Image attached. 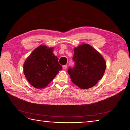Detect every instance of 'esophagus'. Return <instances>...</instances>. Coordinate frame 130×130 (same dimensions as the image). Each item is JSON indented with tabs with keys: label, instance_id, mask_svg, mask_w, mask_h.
<instances>
[{
	"label": "esophagus",
	"instance_id": "34e87169",
	"mask_svg": "<svg viewBox=\"0 0 130 130\" xmlns=\"http://www.w3.org/2000/svg\"><path fill=\"white\" fill-rule=\"evenodd\" d=\"M62 69H63L64 70H66L67 69V65H65L62 66Z\"/></svg>",
	"mask_w": 130,
	"mask_h": 130
}]
</instances>
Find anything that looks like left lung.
<instances>
[{"label": "left lung", "instance_id": "left-lung-1", "mask_svg": "<svg viewBox=\"0 0 130 130\" xmlns=\"http://www.w3.org/2000/svg\"><path fill=\"white\" fill-rule=\"evenodd\" d=\"M74 67L68 71L72 83L83 89L93 87L102 78L106 69L103 56L88 44L74 49Z\"/></svg>", "mask_w": 130, "mask_h": 130}]
</instances>
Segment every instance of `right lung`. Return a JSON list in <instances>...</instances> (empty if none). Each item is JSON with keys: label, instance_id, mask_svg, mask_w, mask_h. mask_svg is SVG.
Masks as SVG:
<instances>
[{"label": "right lung", "instance_id": "right-lung-1", "mask_svg": "<svg viewBox=\"0 0 130 130\" xmlns=\"http://www.w3.org/2000/svg\"><path fill=\"white\" fill-rule=\"evenodd\" d=\"M53 50V47L41 45L31 53L24 62V74L34 87H46L62 70Z\"/></svg>", "mask_w": 130, "mask_h": 130}]
</instances>
